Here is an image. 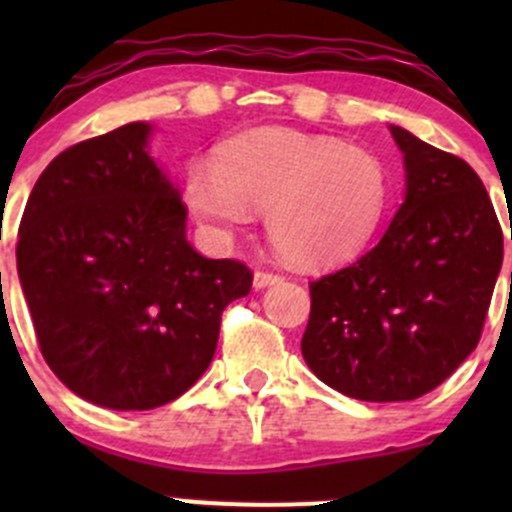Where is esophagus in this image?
<instances>
[{
	"label": "esophagus",
	"mask_w": 512,
	"mask_h": 512,
	"mask_svg": "<svg viewBox=\"0 0 512 512\" xmlns=\"http://www.w3.org/2000/svg\"><path fill=\"white\" fill-rule=\"evenodd\" d=\"M277 282H282V277H280V275H275V272L257 270V272H255V277H252V285H255V289L272 287V285H277Z\"/></svg>",
	"instance_id": "esophagus-1"
}]
</instances>
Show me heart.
Masks as SVG:
<instances>
[{
	"instance_id": "1",
	"label": "heart",
	"mask_w": 512,
	"mask_h": 512,
	"mask_svg": "<svg viewBox=\"0 0 512 512\" xmlns=\"http://www.w3.org/2000/svg\"><path fill=\"white\" fill-rule=\"evenodd\" d=\"M391 198L384 160L339 138L262 131L232 141L215 170L193 165L185 180L190 213L227 237L265 210L267 240L297 267H332L359 255L379 230Z\"/></svg>"
}]
</instances>
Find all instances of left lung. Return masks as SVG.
Returning a JSON list of instances; mask_svg holds the SVG:
<instances>
[{
	"label": "left lung",
	"instance_id": "1",
	"mask_svg": "<svg viewBox=\"0 0 512 512\" xmlns=\"http://www.w3.org/2000/svg\"><path fill=\"white\" fill-rule=\"evenodd\" d=\"M389 131L404 153V203L366 255L309 282L302 337L317 379L379 404L418 399L466 361L503 265V230L476 170L406 128Z\"/></svg>",
	"mask_w": 512,
	"mask_h": 512
}]
</instances>
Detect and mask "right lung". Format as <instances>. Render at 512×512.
Listing matches in <instances>:
<instances>
[{
	"label": "right lung",
	"mask_w": 512,
	"mask_h": 512,
	"mask_svg": "<svg viewBox=\"0 0 512 512\" xmlns=\"http://www.w3.org/2000/svg\"><path fill=\"white\" fill-rule=\"evenodd\" d=\"M126 123L59 153L24 208L17 270L49 369L81 399L148 411L213 361L220 314L252 272L185 237L178 188Z\"/></svg>",
	"instance_id": "1"
}]
</instances>
